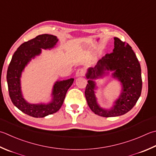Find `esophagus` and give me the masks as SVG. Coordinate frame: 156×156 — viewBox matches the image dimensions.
<instances>
[{"label":"esophagus","instance_id":"esophagus-1","mask_svg":"<svg viewBox=\"0 0 156 156\" xmlns=\"http://www.w3.org/2000/svg\"><path fill=\"white\" fill-rule=\"evenodd\" d=\"M84 75V69H79L77 70L76 73V77H80V76H83Z\"/></svg>","mask_w":156,"mask_h":156}]
</instances>
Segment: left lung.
I'll use <instances>...</instances> for the list:
<instances>
[{
  "label": "left lung",
  "instance_id": "left-lung-1",
  "mask_svg": "<svg viewBox=\"0 0 156 156\" xmlns=\"http://www.w3.org/2000/svg\"><path fill=\"white\" fill-rule=\"evenodd\" d=\"M113 71L112 75L121 82V93L110 109L101 108L94 91L97 87L94 80ZM88 84L85 89L87 103L94 114L103 117H115L124 115L132 109L141 96L142 78L141 66L132 47L118 38H114L113 52L99 60L94 68L87 70Z\"/></svg>",
  "mask_w": 156,
  "mask_h": 156
}]
</instances>
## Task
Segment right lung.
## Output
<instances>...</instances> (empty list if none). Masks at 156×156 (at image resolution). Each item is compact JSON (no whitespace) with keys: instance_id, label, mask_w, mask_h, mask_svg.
<instances>
[{"instance_id":"right-lung-1","label":"right lung","mask_w":156,"mask_h":156,"mask_svg":"<svg viewBox=\"0 0 156 156\" xmlns=\"http://www.w3.org/2000/svg\"><path fill=\"white\" fill-rule=\"evenodd\" d=\"M58 39L51 34H41L21 44L15 52L7 74L9 93L12 103L20 111L34 118H44L59 111L66 94L74 79L57 80L52 90V99L48 103H30L23 98L21 88V77L26 66L36 56L41 53L42 49H51L55 47Z\"/></svg>"}]
</instances>
